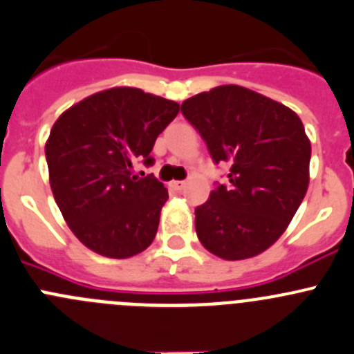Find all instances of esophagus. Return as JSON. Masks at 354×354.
<instances>
[{"label":"esophagus","instance_id":"1","mask_svg":"<svg viewBox=\"0 0 354 354\" xmlns=\"http://www.w3.org/2000/svg\"><path fill=\"white\" fill-rule=\"evenodd\" d=\"M185 185H187V183H185V181H171V185H169V187L173 188V190L180 192V190H183V188H185Z\"/></svg>","mask_w":354,"mask_h":354}]
</instances>
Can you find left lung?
<instances>
[{
	"label": "left lung",
	"instance_id": "left-lung-1",
	"mask_svg": "<svg viewBox=\"0 0 354 354\" xmlns=\"http://www.w3.org/2000/svg\"><path fill=\"white\" fill-rule=\"evenodd\" d=\"M181 114L201 133L214 164L230 167L195 209L202 245L226 261L261 254L280 239L310 183L311 143L296 112L226 84L181 104Z\"/></svg>",
	"mask_w": 354,
	"mask_h": 354
}]
</instances>
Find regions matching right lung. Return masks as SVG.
Here are the masks:
<instances>
[{"mask_svg":"<svg viewBox=\"0 0 354 354\" xmlns=\"http://www.w3.org/2000/svg\"><path fill=\"white\" fill-rule=\"evenodd\" d=\"M178 112L176 102L122 86L57 119L44 147L51 192L88 249L126 259L153 242L169 195L153 174H135L133 164L152 166L153 143Z\"/></svg>","mask_w":354,"mask_h":354,"instance_id":"right-lung-1","label":"right lung"}]
</instances>
